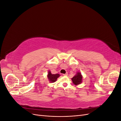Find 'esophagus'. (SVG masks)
Listing matches in <instances>:
<instances>
[{
	"label": "esophagus",
	"instance_id": "obj_1",
	"mask_svg": "<svg viewBox=\"0 0 121 121\" xmlns=\"http://www.w3.org/2000/svg\"><path fill=\"white\" fill-rule=\"evenodd\" d=\"M68 74V73H66L65 74H63V75H64V76H67Z\"/></svg>",
	"mask_w": 121,
	"mask_h": 121
}]
</instances>
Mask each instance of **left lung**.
Wrapping results in <instances>:
<instances>
[{"label": "left lung", "instance_id": "1", "mask_svg": "<svg viewBox=\"0 0 121 121\" xmlns=\"http://www.w3.org/2000/svg\"><path fill=\"white\" fill-rule=\"evenodd\" d=\"M82 78L83 77L81 75V73L80 72H77V74L72 78V80L73 83L75 85H78L82 83Z\"/></svg>", "mask_w": 121, "mask_h": 121}]
</instances>
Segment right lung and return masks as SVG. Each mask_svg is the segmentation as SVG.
<instances>
[{"instance_id": "add662e5", "label": "right lung", "mask_w": 121, "mask_h": 121, "mask_svg": "<svg viewBox=\"0 0 121 121\" xmlns=\"http://www.w3.org/2000/svg\"><path fill=\"white\" fill-rule=\"evenodd\" d=\"M60 76V74H52L50 71L48 72V75H47V78L50 83H53L56 81L57 79Z\"/></svg>"}]
</instances>
